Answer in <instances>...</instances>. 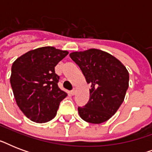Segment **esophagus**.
<instances>
[{
	"label": "esophagus",
	"mask_w": 152,
	"mask_h": 152,
	"mask_svg": "<svg viewBox=\"0 0 152 152\" xmlns=\"http://www.w3.org/2000/svg\"><path fill=\"white\" fill-rule=\"evenodd\" d=\"M76 90H75V89H74V90H72L71 91V95H76Z\"/></svg>",
	"instance_id": "esophagus-1"
}]
</instances>
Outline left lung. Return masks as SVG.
Instances as JSON below:
<instances>
[{
	"mask_svg": "<svg viewBox=\"0 0 152 152\" xmlns=\"http://www.w3.org/2000/svg\"><path fill=\"white\" fill-rule=\"evenodd\" d=\"M69 56L80 68L87 83L91 85L90 99L84 107H79V114L87 122H105L125 99L129 72L113 55L98 49L76 51Z\"/></svg>",
	"mask_w": 152,
	"mask_h": 152,
	"instance_id": "obj_1",
	"label": "left lung"
}]
</instances>
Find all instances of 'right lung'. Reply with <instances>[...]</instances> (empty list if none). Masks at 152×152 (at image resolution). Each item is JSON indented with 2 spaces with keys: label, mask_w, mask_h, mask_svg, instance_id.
I'll return each instance as SVG.
<instances>
[{
  "label": "right lung",
  "mask_w": 152,
  "mask_h": 152,
  "mask_svg": "<svg viewBox=\"0 0 152 152\" xmlns=\"http://www.w3.org/2000/svg\"><path fill=\"white\" fill-rule=\"evenodd\" d=\"M69 52L53 46L34 49L13 62L10 83L16 104L30 120L50 121L67 93L58 88L54 68Z\"/></svg>",
  "instance_id": "add662e5"
}]
</instances>
